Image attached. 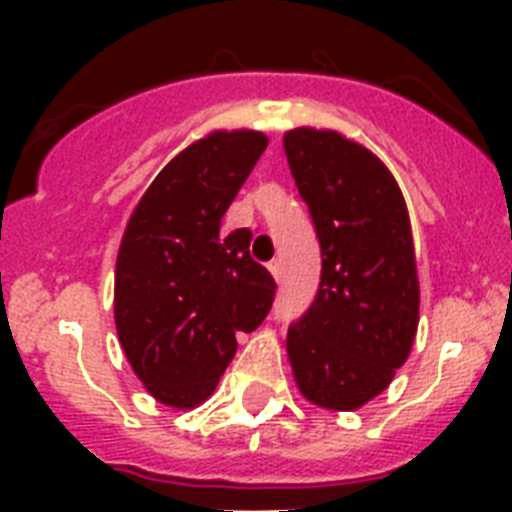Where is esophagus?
Masks as SVG:
<instances>
[{
    "instance_id": "obj_1",
    "label": "esophagus",
    "mask_w": 512,
    "mask_h": 512,
    "mask_svg": "<svg viewBox=\"0 0 512 512\" xmlns=\"http://www.w3.org/2000/svg\"><path fill=\"white\" fill-rule=\"evenodd\" d=\"M269 271L271 274H274V279H282V274H284V266H282V261L279 259H274V261H269Z\"/></svg>"
}]
</instances>
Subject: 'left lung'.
I'll return each instance as SVG.
<instances>
[{"label":"left lung","instance_id":"obj_1","mask_svg":"<svg viewBox=\"0 0 512 512\" xmlns=\"http://www.w3.org/2000/svg\"><path fill=\"white\" fill-rule=\"evenodd\" d=\"M284 153L323 259L318 295L289 325V364L307 400L356 410L392 382L418 330L408 207L390 169L341 133L289 130Z\"/></svg>","mask_w":512,"mask_h":512}]
</instances>
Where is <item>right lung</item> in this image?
I'll return each mask as SVG.
<instances>
[{"instance_id":"1","label":"right lung","mask_w":512,"mask_h":512,"mask_svg":"<svg viewBox=\"0 0 512 512\" xmlns=\"http://www.w3.org/2000/svg\"><path fill=\"white\" fill-rule=\"evenodd\" d=\"M266 135L217 130L174 156L128 220L115 269V323L133 372L158 402L194 408L212 395L235 333L269 315L277 284L251 259V230L220 233Z\"/></svg>"}]
</instances>
